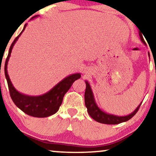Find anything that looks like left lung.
I'll list each match as a JSON object with an SVG mask.
<instances>
[{
    "instance_id": "obj_1",
    "label": "left lung",
    "mask_w": 156,
    "mask_h": 156,
    "mask_svg": "<svg viewBox=\"0 0 156 156\" xmlns=\"http://www.w3.org/2000/svg\"><path fill=\"white\" fill-rule=\"evenodd\" d=\"M140 31H139V36H140V40L145 45H146L144 39H143V35L141 34ZM148 55L150 57L149 53ZM86 91H85V105H86L87 111H88V113H89L90 117L93 119H94L95 121L98 122V123L109 124V125H115V124H119L120 123H123V122L127 121V120H130V118L136 115L141 105L140 103L132 113L126 116H118L113 115V114L106 113L105 112L103 111L101 109H100L98 106L97 105L95 101V98L94 96H93V93L92 89L90 88V84L88 83V81H86Z\"/></svg>"
}]
</instances>
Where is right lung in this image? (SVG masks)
I'll return each mask as SVG.
<instances>
[{"mask_svg":"<svg viewBox=\"0 0 156 156\" xmlns=\"http://www.w3.org/2000/svg\"><path fill=\"white\" fill-rule=\"evenodd\" d=\"M38 15L33 16L31 19L38 17ZM26 26L27 24H25L21 33L16 37L10 45L8 55L5 63V76L6 80H7L10 97L18 108H20L27 115L33 116V117H48L50 115L55 114L58 111L59 108L63 102L64 95L69 90L75 80L79 79L81 76L80 73L70 75L62 80L48 92L42 95H39V96H30V95H27L18 92L14 88L10 81L7 71V66L13 45L18 41L21 33L24 31Z\"/></svg>","mask_w":156,"mask_h":156,"instance_id":"right-lung-1","label":"right lung"}]
</instances>
